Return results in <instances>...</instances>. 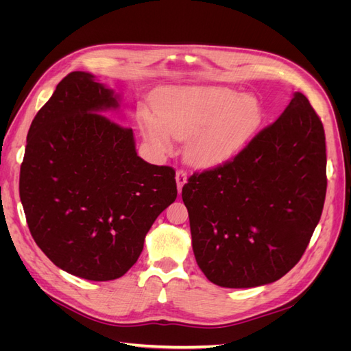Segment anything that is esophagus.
I'll use <instances>...</instances> for the list:
<instances>
[{
	"label": "esophagus",
	"instance_id": "1",
	"mask_svg": "<svg viewBox=\"0 0 351 351\" xmlns=\"http://www.w3.org/2000/svg\"><path fill=\"white\" fill-rule=\"evenodd\" d=\"M176 182H177V190H178V193H180V192H182L183 186H184L186 182H187V173L184 171V169H177V173H176Z\"/></svg>",
	"mask_w": 351,
	"mask_h": 351
}]
</instances>
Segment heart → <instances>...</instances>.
Masks as SVG:
<instances>
[{"label":"heart","instance_id":"1","mask_svg":"<svg viewBox=\"0 0 351 351\" xmlns=\"http://www.w3.org/2000/svg\"><path fill=\"white\" fill-rule=\"evenodd\" d=\"M155 111L142 108L139 129L158 155L186 139L184 156L199 168L228 162L261 130L265 110L253 95L227 86L167 88L155 98Z\"/></svg>","mask_w":351,"mask_h":351}]
</instances>
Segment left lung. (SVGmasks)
<instances>
[{
    "mask_svg": "<svg viewBox=\"0 0 351 351\" xmlns=\"http://www.w3.org/2000/svg\"><path fill=\"white\" fill-rule=\"evenodd\" d=\"M325 195L324 125L295 92L280 119L231 161L183 186L199 268L227 289L280 280L303 256Z\"/></svg>",
    "mask_w": 351,
    "mask_h": 351,
    "instance_id": "obj_1",
    "label": "left lung"
}]
</instances>
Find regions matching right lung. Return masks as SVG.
<instances>
[{
    "label": "right lung",
    "instance_id": "1",
    "mask_svg": "<svg viewBox=\"0 0 351 351\" xmlns=\"http://www.w3.org/2000/svg\"><path fill=\"white\" fill-rule=\"evenodd\" d=\"M117 107L90 73L67 74L32 121L20 167L32 237L58 268L90 281L123 277L177 197L174 169L143 161L133 130L102 115Z\"/></svg>",
    "mask_w": 351,
    "mask_h": 351
}]
</instances>
